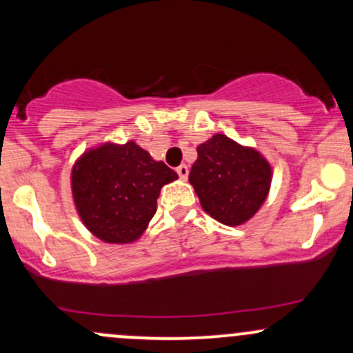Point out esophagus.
<instances>
[{
	"label": "esophagus",
	"instance_id": "esophagus-1",
	"mask_svg": "<svg viewBox=\"0 0 353 353\" xmlns=\"http://www.w3.org/2000/svg\"><path fill=\"white\" fill-rule=\"evenodd\" d=\"M176 171H177V174H179L181 179H185V177H188V174H189V169H188V165H185V164H181L179 168L176 169Z\"/></svg>",
	"mask_w": 353,
	"mask_h": 353
}]
</instances>
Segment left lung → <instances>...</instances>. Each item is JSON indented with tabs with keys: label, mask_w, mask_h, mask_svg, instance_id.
I'll list each match as a JSON object with an SVG mask.
<instances>
[{
	"label": "left lung",
	"mask_w": 353,
	"mask_h": 353,
	"mask_svg": "<svg viewBox=\"0 0 353 353\" xmlns=\"http://www.w3.org/2000/svg\"><path fill=\"white\" fill-rule=\"evenodd\" d=\"M272 169L255 149L224 134L197 145V161L189 182L210 217L225 225H241L261 209L270 189Z\"/></svg>",
	"instance_id": "8db88e82"
}]
</instances>
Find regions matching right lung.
Here are the masks:
<instances>
[{"mask_svg":"<svg viewBox=\"0 0 353 353\" xmlns=\"http://www.w3.org/2000/svg\"><path fill=\"white\" fill-rule=\"evenodd\" d=\"M176 179L163 161L129 141L88 151L72 168L71 185L84 225L109 244H129L156 214L161 188Z\"/></svg>","mask_w":353,"mask_h":353,"instance_id":"obj_1","label":"right lung"}]
</instances>
